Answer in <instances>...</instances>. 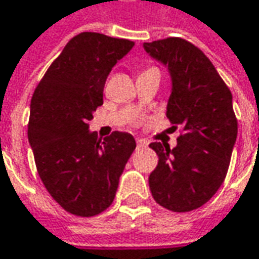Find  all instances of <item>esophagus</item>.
Instances as JSON below:
<instances>
[{
	"label": "esophagus",
	"mask_w": 259,
	"mask_h": 259,
	"mask_svg": "<svg viewBox=\"0 0 259 259\" xmlns=\"http://www.w3.org/2000/svg\"><path fill=\"white\" fill-rule=\"evenodd\" d=\"M137 146H139V147H146V146H147V141H146V140L137 139Z\"/></svg>",
	"instance_id": "esophagus-1"
}]
</instances>
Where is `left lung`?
<instances>
[{"label": "left lung", "instance_id": "8db88e82", "mask_svg": "<svg viewBox=\"0 0 259 259\" xmlns=\"http://www.w3.org/2000/svg\"><path fill=\"white\" fill-rule=\"evenodd\" d=\"M144 48L171 72L166 116L171 130L181 128L174 149L150 143L159 157L149 177L150 192L160 206L189 212L205 205L227 176L237 137L231 91L205 53L183 38L146 42Z\"/></svg>", "mask_w": 259, "mask_h": 259}]
</instances>
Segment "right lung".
<instances>
[{
  "instance_id": "obj_1",
  "label": "right lung",
  "mask_w": 259,
  "mask_h": 259,
  "mask_svg": "<svg viewBox=\"0 0 259 259\" xmlns=\"http://www.w3.org/2000/svg\"><path fill=\"white\" fill-rule=\"evenodd\" d=\"M133 46L130 39L81 32L33 91L28 137L36 171L51 197L73 215L94 217L112 205L136 149L128 133L113 131L102 140L88 131L109 72Z\"/></svg>"
}]
</instances>
